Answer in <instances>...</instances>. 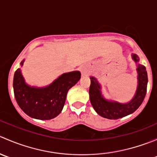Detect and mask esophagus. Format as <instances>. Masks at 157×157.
Returning a JSON list of instances; mask_svg holds the SVG:
<instances>
[{
  "label": "esophagus",
  "instance_id": "esophagus-1",
  "mask_svg": "<svg viewBox=\"0 0 157 157\" xmlns=\"http://www.w3.org/2000/svg\"><path fill=\"white\" fill-rule=\"evenodd\" d=\"M80 71H81V74L83 76L88 75L89 73H90V71H89L86 66H82V67H80Z\"/></svg>",
  "mask_w": 157,
  "mask_h": 157
}]
</instances>
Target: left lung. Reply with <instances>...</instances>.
<instances>
[{
	"label": "left lung",
	"mask_w": 157,
	"mask_h": 157,
	"mask_svg": "<svg viewBox=\"0 0 157 157\" xmlns=\"http://www.w3.org/2000/svg\"><path fill=\"white\" fill-rule=\"evenodd\" d=\"M133 58L136 62L139 61L138 57L133 55ZM138 86L135 96L130 102L126 104H120L116 102H109L104 99L101 96L100 86L96 79L91 77V84L90 86V99L93 109L102 117L108 119H118L127 116L135 112L139 108L144 99L147 93V73L146 67L141 64H138Z\"/></svg>",
	"instance_id": "left-lung-1"
}]
</instances>
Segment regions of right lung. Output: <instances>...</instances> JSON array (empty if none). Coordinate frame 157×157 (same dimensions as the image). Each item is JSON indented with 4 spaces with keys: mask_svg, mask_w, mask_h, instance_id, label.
I'll use <instances>...</instances> for the list:
<instances>
[{
    "mask_svg": "<svg viewBox=\"0 0 157 157\" xmlns=\"http://www.w3.org/2000/svg\"><path fill=\"white\" fill-rule=\"evenodd\" d=\"M80 79V73L73 71L60 76L47 87H30L25 83L20 69H17L13 83L14 96L19 106L26 115L36 119H52L61 113L69 89Z\"/></svg>",
    "mask_w": 157,
    "mask_h": 157,
    "instance_id": "right-lung-1",
    "label": "right lung"
}]
</instances>
